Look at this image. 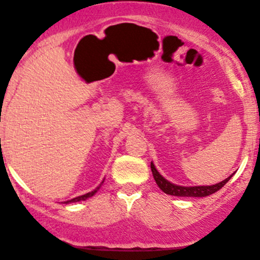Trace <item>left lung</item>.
<instances>
[{"instance_id":"1","label":"left lung","mask_w":260,"mask_h":260,"mask_svg":"<svg viewBox=\"0 0 260 260\" xmlns=\"http://www.w3.org/2000/svg\"><path fill=\"white\" fill-rule=\"evenodd\" d=\"M150 168H152V173L154 176V180H155L156 185L159 186V189L164 191L168 195L173 196H186V198H205V196H209L211 193H215L216 191H218L222 186L226 185V182L232 178V175L230 178H227L226 180L218 182V184L211 185V186H192V187H186V186H178V185L172 184L164 179L160 174L158 173V170L155 169L153 162H150Z\"/></svg>"}]
</instances>
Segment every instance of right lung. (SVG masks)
<instances>
[{
    "label": "right lung",
    "instance_id": "obj_1",
    "mask_svg": "<svg viewBox=\"0 0 260 260\" xmlns=\"http://www.w3.org/2000/svg\"><path fill=\"white\" fill-rule=\"evenodd\" d=\"M100 189V186L98 187V189H95L93 191H91V192H87V193H85V195H82V196H78V198H75V199H71V200H69V201H65L64 204H70V202H78V201H84V200H86V199H88V198H91V196H93L95 195L96 192H98V190Z\"/></svg>",
    "mask_w": 260,
    "mask_h": 260
}]
</instances>
